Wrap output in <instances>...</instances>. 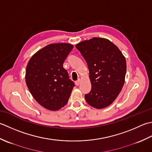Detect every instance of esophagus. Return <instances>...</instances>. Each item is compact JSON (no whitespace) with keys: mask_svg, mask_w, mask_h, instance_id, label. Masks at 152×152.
Returning <instances> with one entry per match:
<instances>
[{"mask_svg":"<svg viewBox=\"0 0 152 152\" xmlns=\"http://www.w3.org/2000/svg\"><path fill=\"white\" fill-rule=\"evenodd\" d=\"M80 79L77 80V81L75 82V85H76V86H79V85H80Z\"/></svg>","mask_w":152,"mask_h":152,"instance_id":"34e87169","label":"esophagus"}]
</instances>
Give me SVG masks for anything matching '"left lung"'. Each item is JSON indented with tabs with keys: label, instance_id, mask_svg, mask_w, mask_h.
Returning a JSON list of instances; mask_svg holds the SVG:
<instances>
[{
	"label": "left lung",
	"instance_id": "8db88e82",
	"mask_svg": "<svg viewBox=\"0 0 152 152\" xmlns=\"http://www.w3.org/2000/svg\"><path fill=\"white\" fill-rule=\"evenodd\" d=\"M87 63L92 88L85 95L86 102L96 109L110 106L118 96L125 83V58L108 39L94 37L76 45Z\"/></svg>",
	"mask_w": 152,
	"mask_h": 152
}]
</instances>
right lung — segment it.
<instances>
[{
	"instance_id": "obj_1",
	"label": "right lung",
	"mask_w": 152,
	"mask_h": 152,
	"mask_svg": "<svg viewBox=\"0 0 152 152\" xmlns=\"http://www.w3.org/2000/svg\"><path fill=\"white\" fill-rule=\"evenodd\" d=\"M73 48L68 43L48 45L31 58L26 82L35 100L46 109L56 111L67 104L73 88L63 64Z\"/></svg>"
}]
</instances>
